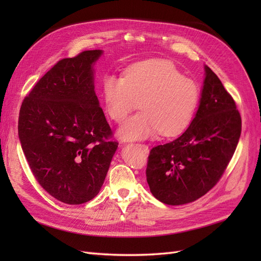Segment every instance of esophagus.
<instances>
[{
	"instance_id": "esophagus-1",
	"label": "esophagus",
	"mask_w": 261,
	"mask_h": 261,
	"mask_svg": "<svg viewBox=\"0 0 261 261\" xmlns=\"http://www.w3.org/2000/svg\"><path fill=\"white\" fill-rule=\"evenodd\" d=\"M140 146H141V147H143V148H144V149L146 150V151H148V147H147L146 145H140Z\"/></svg>"
}]
</instances>
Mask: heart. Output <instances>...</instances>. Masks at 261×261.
Returning <instances> with one entry per match:
<instances>
[{
	"label": "heart",
	"mask_w": 261,
	"mask_h": 261,
	"mask_svg": "<svg viewBox=\"0 0 261 261\" xmlns=\"http://www.w3.org/2000/svg\"><path fill=\"white\" fill-rule=\"evenodd\" d=\"M108 115L121 124L140 101L141 112L120 130L127 140L154 136L174 137L192 123L200 101L199 86L167 60H147L125 69L123 77L108 75L102 81Z\"/></svg>",
	"instance_id": "b5f03b06"
}]
</instances>
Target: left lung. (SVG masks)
I'll return each mask as SVG.
<instances>
[{"instance_id":"1","label":"left lung","mask_w":261,"mask_h":261,"mask_svg":"<svg viewBox=\"0 0 261 261\" xmlns=\"http://www.w3.org/2000/svg\"><path fill=\"white\" fill-rule=\"evenodd\" d=\"M204 70L200 105L189 127L178 138L153 147L148 156L150 192L171 206L195 201L215 187L241 136L234 99L208 66Z\"/></svg>"}]
</instances>
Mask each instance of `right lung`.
<instances>
[{"mask_svg": "<svg viewBox=\"0 0 261 261\" xmlns=\"http://www.w3.org/2000/svg\"><path fill=\"white\" fill-rule=\"evenodd\" d=\"M101 50L60 60L23 99L18 136L29 168L46 193L67 204L98 195L118 143L94 92Z\"/></svg>", "mask_w": 261, "mask_h": 261, "instance_id": "1", "label": "right lung"}]
</instances>
